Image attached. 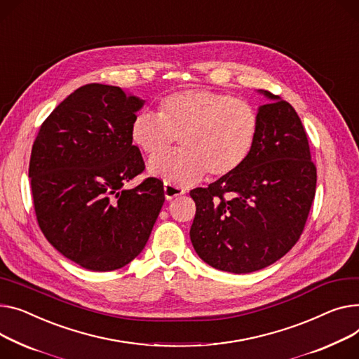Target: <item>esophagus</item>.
<instances>
[{
    "label": "esophagus",
    "instance_id": "1",
    "mask_svg": "<svg viewBox=\"0 0 359 359\" xmlns=\"http://www.w3.org/2000/svg\"><path fill=\"white\" fill-rule=\"evenodd\" d=\"M184 194V189L179 187L173 183H164V196L167 201H172Z\"/></svg>",
    "mask_w": 359,
    "mask_h": 359
}]
</instances>
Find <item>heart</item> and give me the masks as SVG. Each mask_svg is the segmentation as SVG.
<instances>
[{"instance_id": "1", "label": "heart", "mask_w": 359, "mask_h": 359, "mask_svg": "<svg viewBox=\"0 0 359 359\" xmlns=\"http://www.w3.org/2000/svg\"><path fill=\"white\" fill-rule=\"evenodd\" d=\"M258 128V114L245 100L187 89L161 100L158 114H138L130 135L149 157L172 149L180 138L184 149L151 160L150 170L173 183L190 184L206 173L218 179L240 170L254 150Z\"/></svg>"}]
</instances>
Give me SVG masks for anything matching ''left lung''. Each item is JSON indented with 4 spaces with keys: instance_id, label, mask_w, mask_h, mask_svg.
I'll return each mask as SVG.
<instances>
[{
    "instance_id": "left-lung-1",
    "label": "left lung",
    "mask_w": 359,
    "mask_h": 359,
    "mask_svg": "<svg viewBox=\"0 0 359 359\" xmlns=\"http://www.w3.org/2000/svg\"><path fill=\"white\" fill-rule=\"evenodd\" d=\"M247 163L208 187L190 190L196 203L190 240L217 270L245 274L287 254L304 229L316 194V165L294 108L270 92Z\"/></svg>"
}]
</instances>
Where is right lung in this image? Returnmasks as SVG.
Here are the masks:
<instances>
[{"label":"right lung","mask_w":359,"mask_h":359,"mask_svg":"<svg viewBox=\"0 0 359 359\" xmlns=\"http://www.w3.org/2000/svg\"><path fill=\"white\" fill-rule=\"evenodd\" d=\"M142 101L118 86H81L47 116L29 177L37 224L60 254L92 271L127 266L146 247L164 202L130 135Z\"/></svg>","instance_id":"obj_1"}]
</instances>
